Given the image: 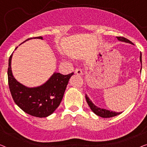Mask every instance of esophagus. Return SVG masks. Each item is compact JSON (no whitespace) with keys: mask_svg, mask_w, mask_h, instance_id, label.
<instances>
[{"mask_svg":"<svg viewBox=\"0 0 147 147\" xmlns=\"http://www.w3.org/2000/svg\"><path fill=\"white\" fill-rule=\"evenodd\" d=\"M75 74H77L78 76H82V70L81 69H80V68H76L75 69Z\"/></svg>","mask_w":147,"mask_h":147,"instance_id":"esophagus-1","label":"esophagus"}]
</instances>
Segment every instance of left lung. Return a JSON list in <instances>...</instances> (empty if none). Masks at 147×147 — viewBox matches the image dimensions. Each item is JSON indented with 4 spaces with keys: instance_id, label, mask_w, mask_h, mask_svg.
<instances>
[{
    "instance_id": "1",
    "label": "left lung",
    "mask_w": 147,
    "mask_h": 147,
    "mask_svg": "<svg viewBox=\"0 0 147 147\" xmlns=\"http://www.w3.org/2000/svg\"><path fill=\"white\" fill-rule=\"evenodd\" d=\"M116 38H117L118 41L133 45V43H132L131 41H129V40L127 39H126V38L122 37H116ZM140 63H141V69H140V72H141V69H142V54H141V53H140ZM86 101H87L88 104L90 106V109L92 110V111L93 112L94 114H96L97 116H100V117L111 118V117H114V116H117V115H118V114L122 113V112H116L114 111H110V110L98 107V106H96L95 104H94L93 102L91 101V100H90L89 97L87 96V94H86Z\"/></svg>"
}]
</instances>
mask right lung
<instances>
[{
	"label": "right lung",
	"mask_w": 147,
	"mask_h": 147,
	"mask_svg": "<svg viewBox=\"0 0 147 147\" xmlns=\"http://www.w3.org/2000/svg\"><path fill=\"white\" fill-rule=\"evenodd\" d=\"M31 39H43V37L30 38L22 43ZM13 54L9 59L7 74L9 89L14 102L22 110L31 116L44 118L51 115L61 103L69 78L74 73L63 75L54 72L42 85L33 88L27 87L18 82L13 75L11 69Z\"/></svg>",
	"instance_id": "obj_1"
}]
</instances>
